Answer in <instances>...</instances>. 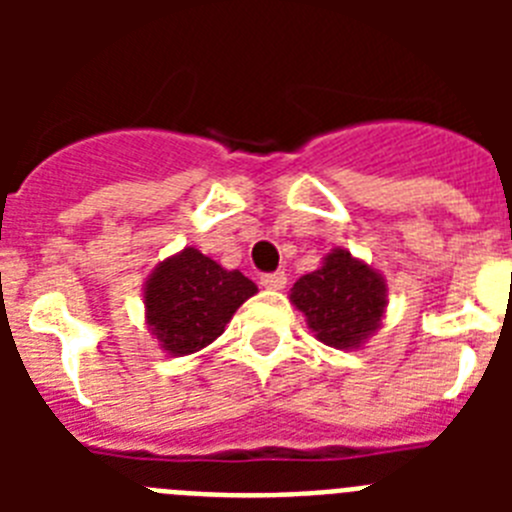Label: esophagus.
<instances>
[{
	"label": "esophagus",
	"instance_id": "obj_1",
	"mask_svg": "<svg viewBox=\"0 0 512 512\" xmlns=\"http://www.w3.org/2000/svg\"><path fill=\"white\" fill-rule=\"evenodd\" d=\"M284 284H287V274L284 271H271V274L261 277V287L266 289H284Z\"/></svg>",
	"mask_w": 512,
	"mask_h": 512
}]
</instances>
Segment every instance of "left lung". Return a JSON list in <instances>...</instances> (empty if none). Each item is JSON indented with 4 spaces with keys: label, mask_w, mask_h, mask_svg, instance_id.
<instances>
[{
    "label": "left lung",
    "mask_w": 512,
    "mask_h": 512,
    "mask_svg": "<svg viewBox=\"0 0 512 512\" xmlns=\"http://www.w3.org/2000/svg\"><path fill=\"white\" fill-rule=\"evenodd\" d=\"M289 300L320 343L359 348L382 325L387 284L377 269L354 259L346 248H333L320 269L297 279Z\"/></svg>",
    "instance_id": "1"
}]
</instances>
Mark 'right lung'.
Masks as SVG:
<instances>
[{"label": "right lung", "mask_w": 512, "mask_h": 512, "mask_svg": "<svg viewBox=\"0 0 512 512\" xmlns=\"http://www.w3.org/2000/svg\"><path fill=\"white\" fill-rule=\"evenodd\" d=\"M259 292L238 269H223L187 246L153 269L143 284L146 325L169 356L197 354L223 336L235 310Z\"/></svg>", "instance_id": "obj_1"}]
</instances>
